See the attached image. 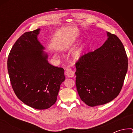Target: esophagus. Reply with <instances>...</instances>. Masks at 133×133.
Wrapping results in <instances>:
<instances>
[{
    "label": "esophagus",
    "instance_id": "obj_1",
    "mask_svg": "<svg viewBox=\"0 0 133 133\" xmlns=\"http://www.w3.org/2000/svg\"><path fill=\"white\" fill-rule=\"evenodd\" d=\"M66 75L68 77H73L75 76V71L72 70L71 69H67L66 71Z\"/></svg>",
    "mask_w": 133,
    "mask_h": 133
}]
</instances>
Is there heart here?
I'll use <instances>...</instances> for the list:
<instances>
[{
  "label": "heart",
  "instance_id": "1",
  "mask_svg": "<svg viewBox=\"0 0 133 133\" xmlns=\"http://www.w3.org/2000/svg\"><path fill=\"white\" fill-rule=\"evenodd\" d=\"M75 43V40L70 39L66 42L63 45L62 47V50L67 51L72 48V47L74 46V44ZM83 51H84V47L83 46L79 47L76 49L73 53V57L75 60H78L82 57Z\"/></svg>",
  "mask_w": 133,
  "mask_h": 133
}]
</instances>
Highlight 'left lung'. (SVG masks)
<instances>
[{
	"label": "left lung",
	"mask_w": 133,
	"mask_h": 133,
	"mask_svg": "<svg viewBox=\"0 0 133 133\" xmlns=\"http://www.w3.org/2000/svg\"><path fill=\"white\" fill-rule=\"evenodd\" d=\"M107 39L76 63V85L80 97L90 107L106 104L122 89L128 69L125 49L118 37L107 32Z\"/></svg>",
	"instance_id": "obj_1"
}]
</instances>
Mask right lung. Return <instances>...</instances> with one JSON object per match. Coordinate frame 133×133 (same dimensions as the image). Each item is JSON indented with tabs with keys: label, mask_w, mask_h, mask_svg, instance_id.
I'll return each mask as SVG.
<instances>
[{
	"label": "right lung",
	"mask_w": 133,
	"mask_h": 133,
	"mask_svg": "<svg viewBox=\"0 0 133 133\" xmlns=\"http://www.w3.org/2000/svg\"><path fill=\"white\" fill-rule=\"evenodd\" d=\"M40 31L26 32L17 40L8 56V70L18 98L35 109L44 110L56 102L65 76L63 69L49 63L37 38Z\"/></svg>",
	"instance_id": "obj_1"
}]
</instances>
